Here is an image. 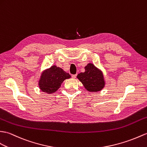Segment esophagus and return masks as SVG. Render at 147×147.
Returning a JSON list of instances; mask_svg holds the SVG:
<instances>
[{
  "label": "esophagus",
  "instance_id": "obj_1",
  "mask_svg": "<svg viewBox=\"0 0 147 147\" xmlns=\"http://www.w3.org/2000/svg\"><path fill=\"white\" fill-rule=\"evenodd\" d=\"M76 76H77V74H73V75H72V78H76Z\"/></svg>",
  "mask_w": 147,
  "mask_h": 147
}]
</instances>
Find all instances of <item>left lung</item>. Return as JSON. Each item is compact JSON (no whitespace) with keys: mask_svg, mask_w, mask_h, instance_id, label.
I'll list each match as a JSON object with an SVG mask.
<instances>
[{"mask_svg":"<svg viewBox=\"0 0 147 147\" xmlns=\"http://www.w3.org/2000/svg\"><path fill=\"white\" fill-rule=\"evenodd\" d=\"M85 71L78 74L77 78L85 88L89 91L97 92L105 86L103 74L93 64H88L84 67Z\"/></svg>","mask_w":147,"mask_h":147,"instance_id":"8db88e82","label":"left lung"}]
</instances>
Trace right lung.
Returning a JSON list of instances; mask_svg holds the SVG:
<instances>
[{"label":"right lung","instance_id":"add662e5","mask_svg":"<svg viewBox=\"0 0 147 147\" xmlns=\"http://www.w3.org/2000/svg\"><path fill=\"white\" fill-rule=\"evenodd\" d=\"M70 78L71 75L63 69L53 66L44 71L41 74L39 81V88L42 91L46 93H53L59 89L64 80Z\"/></svg>","mask_w":147,"mask_h":147}]
</instances>
